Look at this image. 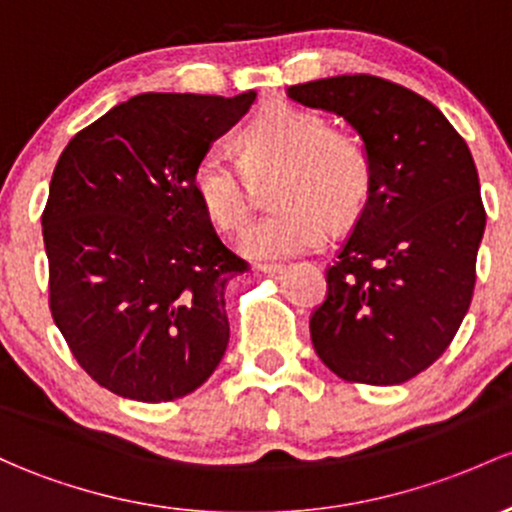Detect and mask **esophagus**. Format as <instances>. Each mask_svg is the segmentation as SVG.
<instances>
[{"mask_svg": "<svg viewBox=\"0 0 512 512\" xmlns=\"http://www.w3.org/2000/svg\"><path fill=\"white\" fill-rule=\"evenodd\" d=\"M258 271L261 273H283L285 266L283 263H258Z\"/></svg>", "mask_w": 512, "mask_h": 512, "instance_id": "1", "label": "esophagus"}]
</instances>
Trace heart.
<instances>
[{
    "mask_svg": "<svg viewBox=\"0 0 512 512\" xmlns=\"http://www.w3.org/2000/svg\"><path fill=\"white\" fill-rule=\"evenodd\" d=\"M241 170L219 151L192 168V190L222 232H236L251 214V180L278 170L273 205L239 236V251L256 261L288 258L327 244L329 219L349 224L366 207L373 185L371 153L359 136L332 129L315 112L271 107L239 134Z\"/></svg>",
    "mask_w": 512,
    "mask_h": 512,
    "instance_id": "1",
    "label": "heart"
}]
</instances>
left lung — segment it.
I'll use <instances>...</instances> for the list:
<instances>
[{
  "instance_id": "1",
  "label": "left lung",
  "mask_w": 512,
  "mask_h": 512,
  "mask_svg": "<svg viewBox=\"0 0 512 512\" xmlns=\"http://www.w3.org/2000/svg\"><path fill=\"white\" fill-rule=\"evenodd\" d=\"M288 97L344 117L373 161L371 195L310 317L312 346L344 381L398 386L444 354L471 305L486 229L474 158L432 102L390 80L337 75Z\"/></svg>"
}]
</instances>
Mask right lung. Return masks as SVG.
Listing matches in <instances>:
<instances>
[{
  "label": "right lung",
  "instance_id": "right-lung-1",
  "mask_svg": "<svg viewBox=\"0 0 512 512\" xmlns=\"http://www.w3.org/2000/svg\"><path fill=\"white\" fill-rule=\"evenodd\" d=\"M254 100L146 92L60 153L41 217L51 315L87 376L122 398H183L227 351L224 290L249 263L219 241L190 178Z\"/></svg>",
  "mask_w": 512,
  "mask_h": 512
}]
</instances>
